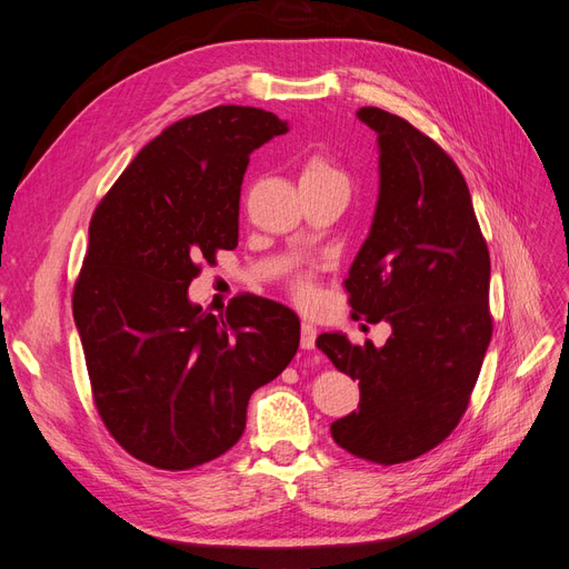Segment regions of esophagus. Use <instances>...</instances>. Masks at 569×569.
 I'll return each mask as SVG.
<instances>
[{
	"instance_id": "esophagus-1",
	"label": "esophagus",
	"mask_w": 569,
	"mask_h": 569,
	"mask_svg": "<svg viewBox=\"0 0 569 569\" xmlns=\"http://www.w3.org/2000/svg\"><path fill=\"white\" fill-rule=\"evenodd\" d=\"M316 337H318L316 325H311V322H301V349H306V351L316 349Z\"/></svg>"
}]
</instances>
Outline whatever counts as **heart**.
I'll return each instance as SVG.
<instances>
[{"mask_svg":"<svg viewBox=\"0 0 569 569\" xmlns=\"http://www.w3.org/2000/svg\"><path fill=\"white\" fill-rule=\"evenodd\" d=\"M299 182H301V187L303 184H341V187H347V176H343V170H339L330 159L320 157V153H318V157H311L303 163ZM291 291H295V297L301 303L313 301V297H316L313 280L306 278V274H301V278L291 282Z\"/></svg>","mask_w":569,"mask_h":569,"instance_id":"obj_1","label":"heart"}]
</instances>
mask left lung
<instances>
[{
	"instance_id": "8db88e82",
	"label": "left lung",
	"mask_w": 569,
	"mask_h": 569,
	"mask_svg": "<svg viewBox=\"0 0 569 569\" xmlns=\"http://www.w3.org/2000/svg\"><path fill=\"white\" fill-rule=\"evenodd\" d=\"M377 132L380 194L353 258V318L387 320L385 347L325 332L318 349L358 380L360 403L332 439L358 458L396 465L432 451L460 422L491 341V263L470 189L453 159L408 120L363 107Z\"/></svg>"
}]
</instances>
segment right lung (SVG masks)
Wrapping results in <instances>:
<instances>
[{
    "instance_id": "right-lung-1",
    "label": "right lung",
    "mask_w": 569,
    "mask_h": 569,
    "mask_svg": "<svg viewBox=\"0 0 569 569\" xmlns=\"http://www.w3.org/2000/svg\"><path fill=\"white\" fill-rule=\"evenodd\" d=\"M289 126L253 107L178 120L137 153L101 199L73 289L94 406L123 449L189 470L239 441L251 393L299 349L291 308L253 295L226 316L187 297L201 263L239 237L249 153Z\"/></svg>"
}]
</instances>
